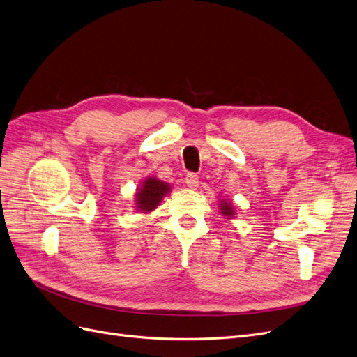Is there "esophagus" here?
Returning a JSON list of instances; mask_svg holds the SVG:
<instances>
[{
  "mask_svg": "<svg viewBox=\"0 0 357 357\" xmlns=\"http://www.w3.org/2000/svg\"><path fill=\"white\" fill-rule=\"evenodd\" d=\"M185 183H187L188 188L195 190L197 187H199V176H197L195 174H188L187 178H185Z\"/></svg>",
  "mask_w": 357,
  "mask_h": 357,
  "instance_id": "34e87169",
  "label": "esophagus"
}]
</instances>
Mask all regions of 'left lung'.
<instances>
[{
    "instance_id": "obj_1",
    "label": "left lung",
    "mask_w": 357,
    "mask_h": 357,
    "mask_svg": "<svg viewBox=\"0 0 357 357\" xmlns=\"http://www.w3.org/2000/svg\"><path fill=\"white\" fill-rule=\"evenodd\" d=\"M219 212L225 219H234L235 215H236V210H235L234 203L227 200V199H223V200L219 202Z\"/></svg>"
}]
</instances>
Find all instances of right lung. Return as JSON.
<instances>
[{
    "mask_svg": "<svg viewBox=\"0 0 357 357\" xmlns=\"http://www.w3.org/2000/svg\"><path fill=\"white\" fill-rule=\"evenodd\" d=\"M170 185L165 181L154 176L144 178L135 192V207L141 213H150L163 202L165 197L170 192Z\"/></svg>",
    "mask_w": 357,
    "mask_h": 357,
    "instance_id": "1",
    "label": "right lung"
}]
</instances>
